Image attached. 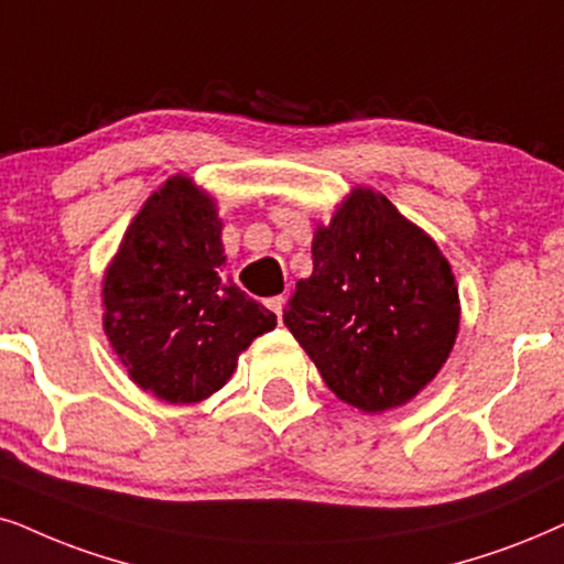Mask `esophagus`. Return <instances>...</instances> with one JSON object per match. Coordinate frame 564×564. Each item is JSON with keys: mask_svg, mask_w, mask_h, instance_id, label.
Here are the masks:
<instances>
[{"mask_svg": "<svg viewBox=\"0 0 564 564\" xmlns=\"http://www.w3.org/2000/svg\"><path fill=\"white\" fill-rule=\"evenodd\" d=\"M283 304H286V299H283V296H273V299H268V306H270V310L275 312V317H278V319L283 317Z\"/></svg>", "mask_w": 564, "mask_h": 564, "instance_id": "1", "label": "esophagus"}]
</instances>
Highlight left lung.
Here are the masks:
<instances>
[{
  "label": "left lung",
  "mask_w": 564,
  "mask_h": 564,
  "mask_svg": "<svg viewBox=\"0 0 564 564\" xmlns=\"http://www.w3.org/2000/svg\"><path fill=\"white\" fill-rule=\"evenodd\" d=\"M283 323L340 401L367 413L434 380L460 325L451 262L380 192L356 187L312 239Z\"/></svg>",
  "instance_id": "left-lung-1"
}]
</instances>
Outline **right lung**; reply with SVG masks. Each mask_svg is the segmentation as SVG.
<instances>
[{"label":"right lung","mask_w":564,"mask_h":564,"mask_svg":"<svg viewBox=\"0 0 564 564\" xmlns=\"http://www.w3.org/2000/svg\"><path fill=\"white\" fill-rule=\"evenodd\" d=\"M216 199L176 174L145 199L104 275V330L130 380L199 403L275 315L226 278Z\"/></svg>","instance_id":"right-lung-1"}]
</instances>
